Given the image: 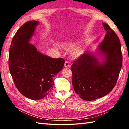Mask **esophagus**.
Segmentation results:
<instances>
[{
	"label": "esophagus",
	"mask_w": 129,
	"mask_h": 129,
	"mask_svg": "<svg viewBox=\"0 0 129 129\" xmlns=\"http://www.w3.org/2000/svg\"><path fill=\"white\" fill-rule=\"evenodd\" d=\"M70 66H71V65H70L69 63L68 62V61H65V64H64V67H66V68H69Z\"/></svg>",
	"instance_id": "1"
}]
</instances>
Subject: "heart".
<instances>
[{"label":"heart","instance_id":"heart-1","mask_svg":"<svg viewBox=\"0 0 129 129\" xmlns=\"http://www.w3.org/2000/svg\"><path fill=\"white\" fill-rule=\"evenodd\" d=\"M76 41L74 40H69L66 41H64L62 43V44L64 45V47H73L74 45H75ZM83 51H84V47L83 46H79L75 48L72 51V53L74 56L76 57L80 56L81 54L83 53Z\"/></svg>","mask_w":129,"mask_h":129}]
</instances>
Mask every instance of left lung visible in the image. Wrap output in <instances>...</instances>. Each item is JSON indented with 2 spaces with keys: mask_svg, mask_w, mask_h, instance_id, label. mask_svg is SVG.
Listing matches in <instances>:
<instances>
[{
  "mask_svg": "<svg viewBox=\"0 0 129 129\" xmlns=\"http://www.w3.org/2000/svg\"><path fill=\"white\" fill-rule=\"evenodd\" d=\"M102 25L106 31L104 40L94 52L84 53L71 67L74 90L85 101L100 99L110 93L121 69L119 39L107 24Z\"/></svg>",
  "mask_w": 129,
  "mask_h": 129,
  "instance_id": "left-lung-1",
  "label": "left lung"
}]
</instances>
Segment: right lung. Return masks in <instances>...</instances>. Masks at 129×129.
Instances as JSON below:
<instances>
[{
  "instance_id": "add662e5",
  "label": "right lung",
  "mask_w": 129,
  "mask_h": 129,
  "mask_svg": "<svg viewBox=\"0 0 129 129\" xmlns=\"http://www.w3.org/2000/svg\"><path fill=\"white\" fill-rule=\"evenodd\" d=\"M29 21L17 30L9 50V69L15 86L28 99H43L54 85L53 77L62 69L65 60L38 51L30 43L39 25Z\"/></svg>"
}]
</instances>
